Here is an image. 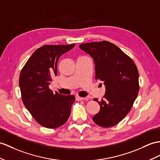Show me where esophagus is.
<instances>
[{
  "label": "esophagus",
  "mask_w": 160,
  "mask_h": 160,
  "mask_svg": "<svg viewBox=\"0 0 160 160\" xmlns=\"http://www.w3.org/2000/svg\"><path fill=\"white\" fill-rule=\"evenodd\" d=\"M75 98H76V100L77 101H81V100H83L85 99V98H83V97H80L79 96H76Z\"/></svg>",
  "instance_id": "obj_1"
}]
</instances>
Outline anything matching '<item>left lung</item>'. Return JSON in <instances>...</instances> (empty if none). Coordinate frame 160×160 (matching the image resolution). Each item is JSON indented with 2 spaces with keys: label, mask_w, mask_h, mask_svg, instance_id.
Wrapping results in <instances>:
<instances>
[{
  "label": "left lung",
  "mask_w": 160,
  "mask_h": 160,
  "mask_svg": "<svg viewBox=\"0 0 160 160\" xmlns=\"http://www.w3.org/2000/svg\"><path fill=\"white\" fill-rule=\"evenodd\" d=\"M79 48L92 57L95 79L106 87L102 100L93 99L100 108L92 119L101 127L114 126L128 114L138 94L137 67L130 57L108 41L87 42Z\"/></svg>",
  "instance_id": "left-lung-1"
}]
</instances>
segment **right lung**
<instances>
[{
	"label": "right lung",
	"mask_w": 160,
	"mask_h": 160,
	"mask_svg": "<svg viewBox=\"0 0 160 160\" xmlns=\"http://www.w3.org/2000/svg\"><path fill=\"white\" fill-rule=\"evenodd\" d=\"M75 45L42 46L29 58L20 72L19 85L23 103L36 122L47 128L64 125L71 114L75 97L54 93L49 85L52 76L57 75L60 57Z\"/></svg>",
	"instance_id": "obj_1"
}]
</instances>
